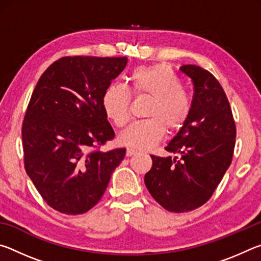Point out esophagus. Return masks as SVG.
<instances>
[{
    "label": "esophagus",
    "mask_w": 261,
    "mask_h": 261,
    "mask_svg": "<svg viewBox=\"0 0 261 261\" xmlns=\"http://www.w3.org/2000/svg\"><path fill=\"white\" fill-rule=\"evenodd\" d=\"M136 153H137V151H136V149H134V148H127L126 149V156H132Z\"/></svg>",
    "instance_id": "34e87169"
}]
</instances>
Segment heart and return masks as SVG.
I'll use <instances>...</instances> for the list:
<instances>
[{
	"mask_svg": "<svg viewBox=\"0 0 261 261\" xmlns=\"http://www.w3.org/2000/svg\"><path fill=\"white\" fill-rule=\"evenodd\" d=\"M131 87L137 96L151 99L145 113L148 120L136 122L122 132L120 141L126 146L146 149L168 134L180 130L191 113V99L183 90L182 81L173 69L165 64L139 67L130 77ZM131 93L126 87L113 84L105 91V113L118 127L129 122Z\"/></svg>",
	"mask_w": 261,
	"mask_h": 261,
	"instance_id": "1",
	"label": "heart"
}]
</instances>
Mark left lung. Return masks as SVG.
I'll use <instances>...</instances> for the list:
<instances>
[{
  "label": "left lung",
  "instance_id": "8db88e82",
  "mask_svg": "<svg viewBox=\"0 0 261 261\" xmlns=\"http://www.w3.org/2000/svg\"><path fill=\"white\" fill-rule=\"evenodd\" d=\"M193 83L191 113L166 151L175 158L151 155L145 185L163 208L183 213L210 199L232 160L236 125L222 86L207 70L179 68Z\"/></svg>",
  "mask_w": 261,
  "mask_h": 261
}]
</instances>
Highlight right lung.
<instances>
[{
  "label": "right lung",
  "mask_w": 261,
  "mask_h": 261,
  "mask_svg": "<svg viewBox=\"0 0 261 261\" xmlns=\"http://www.w3.org/2000/svg\"><path fill=\"white\" fill-rule=\"evenodd\" d=\"M126 57H62L39 79L21 139L29 177L61 213H86L98 204L125 148L99 147L115 136L102 106L105 91Z\"/></svg>",
  "instance_id": "obj_1"
}]
</instances>
